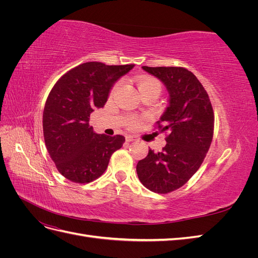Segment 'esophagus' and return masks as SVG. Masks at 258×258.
<instances>
[{
    "label": "esophagus",
    "mask_w": 258,
    "mask_h": 258,
    "mask_svg": "<svg viewBox=\"0 0 258 258\" xmlns=\"http://www.w3.org/2000/svg\"><path fill=\"white\" fill-rule=\"evenodd\" d=\"M137 137H135V136H131V135H129V136H127L126 137V141L127 142H134V141H137Z\"/></svg>",
    "instance_id": "obj_1"
}]
</instances>
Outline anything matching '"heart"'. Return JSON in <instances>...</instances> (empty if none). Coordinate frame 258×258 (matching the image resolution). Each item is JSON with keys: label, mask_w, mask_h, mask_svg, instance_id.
I'll use <instances>...</instances> for the list:
<instances>
[{"label": "heart", "mask_w": 258, "mask_h": 258, "mask_svg": "<svg viewBox=\"0 0 258 258\" xmlns=\"http://www.w3.org/2000/svg\"><path fill=\"white\" fill-rule=\"evenodd\" d=\"M118 87V85H115L114 88L112 91H115ZM151 88H157L160 90V83L155 80V79H142L141 81L139 82V90L140 92H143L147 89H151ZM139 123V120L136 118H132L129 120V126L130 127H136L137 124Z\"/></svg>", "instance_id": "b5f03b06"}]
</instances>
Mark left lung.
Here are the masks:
<instances>
[{"label":"left lung","instance_id":"left-lung-1","mask_svg":"<svg viewBox=\"0 0 258 258\" xmlns=\"http://www.w3.org/2000/svg\"><path fill=\"white\" fill-rule=\"evenodd\" d=\"M159 79L169 92V105L157 121L168 132L161 152L137 165L139 179L147 189L168 194L184 184L204 162L213 139L214 113L208 92L190 71L181 67H142Z\"/></svg>","mask_w":258,"mask_h":258}]
</instances>
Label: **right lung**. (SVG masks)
I'll return each instance as SVG.
<instances>
[{
	"label": "right lung",
	"mask_w": 258,
	"mask_h": 258,
	"mask_svg": "<svg viewBox=\"0 0 258 258\" xmlns=\"http://www.w3.org/2000/svg\"><path fill=\"white\" fill-rule=\"evenodd\" d=\"M134 67L86 62L62 75L50 90L43 113L45 145L69 181H95L122 146L124 137L98 135L89 119L95 108L104 106L114 83Z\"/></svg>",
	"instance_id": "1"
}]
</instances>
